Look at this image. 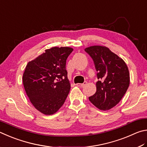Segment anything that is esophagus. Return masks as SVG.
<instances>
[{"label":"esophagus","instance_id":"esophagus-1","mask_svg":"<svg viewBox=\"0 0 147 147\" xmlns=\"http://www.w3.org/2000/svg\"><path fill=\"white\" fill-rule=\"evenodd\" d=\"M86 83H87V82L86 81H84L83 83H78V84H76V85L78 86H79V87H83L84 85H86Z\"/></svg>","mask_w":147,"mask_h":147}]
</instances>
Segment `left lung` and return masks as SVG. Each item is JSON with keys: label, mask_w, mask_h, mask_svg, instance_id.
I'll return each mask as SVG.
<instances>
[{"label": "left lung", "mask_w": 147, "mask_h": 147, "mask_svg": "<svg viewBox=\"0 0 147 147\" xmlns=\"http://www.w3.org/2000/svg\"><path fill=\"white\" fill-rule=\"evenodd\" d=\"M84 51L93 59L99 79L96 92L88 97L90 101L100 110L111 109L119 103L129 86L127 64L105 46H90Z\"/></svg>", "instance_id": "1"}]
</instances>
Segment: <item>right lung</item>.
Wrapping results in <instances>:
<instances>
[{
  "mask_svg": "<svg viewBox=\"0 0 147 147\" xmlns=\"http://www.w3.org/2000/svg\"><path fill=\"white\" fill-rule=\"evenodd\" d=\"M74 50L53 47L30 61L23 74V84L32 105L45 115L55 113L63 106L70 90L66 59Z\"/></svg>",
  "mask_w": 147,
  "mask_h": 147,
  "instance_id": "obj_1",
  "label": "right lung"
}]
</instances>
